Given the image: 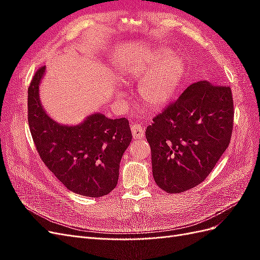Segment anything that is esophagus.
Here are the masks:
<instances>
[{
  "label": "esophagus",
  "instance_id": "obj_1",
  "mask_svg": "<svg viewBox=\"0 0 260 260\" xmlns=\"http://www.w3.org/2000/svg\"><path fill=\"white\" fill-rule=\"evenodd\" d=\"M131 132L133 139H142L145 136L144 127L141 123H133L131 125Z\"/></svg>",
  "mask_w": 260,
  "mask_h": 260
}]
</instances>
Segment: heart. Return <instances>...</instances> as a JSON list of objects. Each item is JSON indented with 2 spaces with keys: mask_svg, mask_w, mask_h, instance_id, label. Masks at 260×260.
Here are the masks:
<instances>
[{
  "mask_svg": "<svg viewBox=\"0 0 260 260\" xmlns=\"http://www.w3.org/2000/svg\"><path fill=\"white\" fill-rule=\"evenodd\" d=\"M167 56L161 52L155 58L141 62L132 69L133 75L139 76L151 69L139 85V94L143 104L149 108H160L175 95L183 76V64L179 57L172 56L158 62Z\"/></svg>",
  "mask_w": 260,
  "mask_h": 260,
  "instance_id": "obj_1",
  "label": "heart"
}]
</instances>
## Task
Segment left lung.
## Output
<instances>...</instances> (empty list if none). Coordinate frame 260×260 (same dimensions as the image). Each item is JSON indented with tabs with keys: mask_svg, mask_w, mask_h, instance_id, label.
Masks as SVG:
<instances>
[{
	"mask_svg": "<svg viewBox=\"0 0 260 260\" xmlns=\"http://www.w3.org/2000/svg\"><path fill=\"white\" fill-rule=\"evenodd\" d=\"M233 119L230 86L207 81L187 86L145 131L156 184L180 193L202 183L229 146Z\"/></svg>",
	"mask_w": 260,
	"mask_h": 260,
	"instance_id": "left-lung-1",
	"label": "left lung"
}]
</instances>
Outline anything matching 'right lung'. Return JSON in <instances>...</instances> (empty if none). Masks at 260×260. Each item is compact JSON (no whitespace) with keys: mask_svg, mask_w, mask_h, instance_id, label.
<instances>
[{"mask_svg":"<svg viewBox=\"0 0 260 260\" xmlns=\"http://www.w3.org/2000/svg\"><path fill=\"white\" fill-rule=\"evenodd\" d=\"M44 70L45 66L37 70L28 88V123L42 161L74 193L90 198L111 193L132 140L128 119L94 114L74 127L52 120L39 100Z\"/></svg>","mask_w":260,"mask_h":260,"instance_id":"right-lung-1","label":"right lung"}]
</instances>
